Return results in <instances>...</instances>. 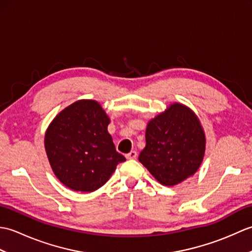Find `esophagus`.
Masks as SVG:
<instances>
[{
    "label": "esophagus",
    "instance_id": "34e87169",
    "mask_svg": "<svg viewBox=\"0 0 252 252\" xmlns=\"http://www.w3.org/2000/svg\"><path fill=\"white\" fill-rule=\"evenodd\" d=\"M126 159H135L137 157V153L135 151H131L129 154L126 155Z\"/></svg>",
    "mask_w": 252,
    "mask_h": 252
}]
</instances>
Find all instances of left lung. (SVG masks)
Returning <instances> with one entry per match:
<instances>
[{
    "instance_id": "8db88e82",
    "label": "left lung",
    "mask_w": 252,
    "mask_h": 252,
    "mask_svg": "<svg viewBox=\"0 0 252 252\" xmlns=\"http://www.w3.org/2000/svg\"><path fill=\"white\" fill-rule=\"evenodd\" d=\"M138 160L160 184L173 186L194 175L206 151V136L194 111L179 103L148 122Z\"/></svg>"
}]
</instances>
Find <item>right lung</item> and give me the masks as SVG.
Wrapping results in <instances>:
<instances>
[{
	"mask_svg": "<svg viewBox=\"0 0 252 252\" xmlns=\"http://www.w3.org/2000/svg\"><path fill=\"white\" fill-rule=\"evenodd\" d=\"M110 119L97 101L81 99L51 122L44 146L53 172L68 189L94 191L126 161L107 131Z\"/></svg>",
	"mask_w": 252,
	"mask_h": 252,
	"instance_id": "1",
	"label": "right lung"
}]
</instances>
